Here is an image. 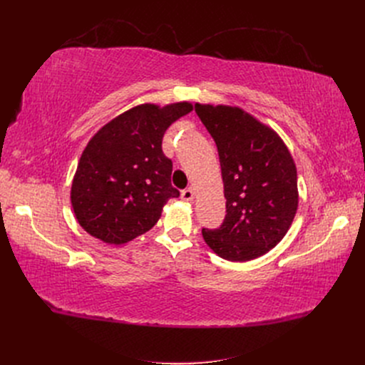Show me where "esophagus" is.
<instances>
[{
  "instance_id": "esophagus-1",
  "label": "esophagus",
  "mask_w": 365,
  "mask_h": 365,
  "mask_svg": "<svg viewBox=\"0 0 365 365\" xmlns=\"http://www.w3.org/2000/svg\"><path fill=\"white\" fill-rule=\"evenodd\" d=\"M180 197H182V200L183 201H192L194 200V189L192 187H186V189H183L182 190V194H180Z\"/></svg>"
}]
</instances>
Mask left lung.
Segmentation results:
<instances>
[{
    "label": "left lung",
    "instance_id": "1",
    "mask_svg": "<svg viewBox=\"0 0 365 365\" xmlns=\"http://www.w3.org/2000/svg\"><path fill=\"white\" fill-rule=\"evenodd\" d=\"M216 142L226 216L202 229L207 245L231 262L266 255L289 231L297 212V170L278 134L237 106L195 105Z\"/></svg>",
    "mask_w": 365,
    "mask_h": 365
}]
</instances>
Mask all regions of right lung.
Listing matches in <instances>:
<instances>
[{"label": "right lung", "mask_w": 365, "mask_h": 365, "mask_svg": "<svg viewBox=\"0 0 365 365\" xmlns=\"http://www.w3.org/2000/svg\"><path fill=\"white\" fill-rule=\"evenodd\" d=\"M192 110L189 102L134 106L105 124L76 167L71 202L86 232L106 244H125L148 232L170 198L173 163L161 148L165 130Z\"/></svg>", "instance_id": "add662e5"}]
</instances>
